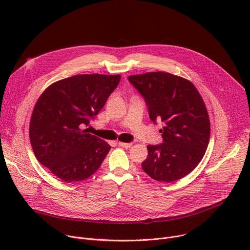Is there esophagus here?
Masks as SVG:
<instances>
[{
	"instance_id": "1",
	"label": "esophagus",
	"mask_w": 250,
	"mask_h": 250,
	"mask_svg": "<svg viewBox=\"0 0 250 250\" xmlns=\"http://www.w3.org/2000/svg\"><path fill=\"white\" fill-rule=\"evenodd\" d=\"M119 146H122V147H125V148H129L132 146V144L131 142H119Z\"/></svg>"
}]
</instances>
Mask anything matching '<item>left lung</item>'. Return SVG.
Masks as SVG:
<instances>
[{
    "label": "left lung",
    "instance_id": "left-lung-1",
    "mask_svg": "<svg viewBox=\"0 0 250 250\" xmlns=\"http://www.w3.org/2000/svg\"><path fill=\"white\" fill-rule=\"evenodd\" d=\"M128 81L144 97L150 120L164 124L163 142L147 146L142 169L156 181L181 179L200 163L209 141V119L200 93L189 80L166 72L131 75Z\"/></svg>",
    "mask_w": 250,
    "mask_h": 250
}]
</instances>
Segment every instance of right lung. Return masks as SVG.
<instances>
[{"mask_svg": "<svg viewBox=\"0 0 250 250\" xmlns=\"http://www.w3.org/2000/svg\"><path fill=\"white\" fill-rule=\"evenodd\" d=\"M120 75L84 74L59 80L40 97L29 125L37 159L65 182L94 174L111 146L84 126L99 114L118 87Z\"/></svg>", "mask_w": 250, "mask_h": 250, "instance_id": "1", "label": "right lung"}]
</instances>
